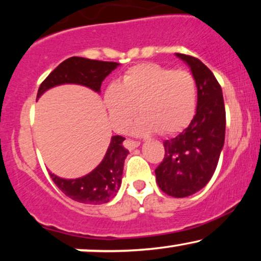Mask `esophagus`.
I'll use <instances>...</instances> for the list:
<instances>
[{
    "label": "esophagus",
    "instance_id": "obj_1",
    "mask_svg": "<svg viewBox=\"0 0 261 261\" xmlns=\"http://www.w3.org/2000/svg\"><path fill=\"white\" fill-rule=\"evenodd\" d=\"M124 146H125V148L128 149V151H133V149L139 147L140 142L139 141H134V140H125Z\"/></svg>",
    "mask_w": 261,
    "mask_h": 261
}]
</instances>
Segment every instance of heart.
<instances>
[{
    "label": "heart",
    "instance_id": "obj_1",
    "mask_svg": "<svg viewBox=\"0 0 261 261\" xmlns=\"http://www.w3.org/2000/svg\"><path fill=\"white\" fill-rule=\"evenodd\" d=\"M103 99L115 130H126L140 109L142 115L131 127L133 134L174 135L195 115L196 83L188 71L148 62L128 68L120 83H110Z\"/></svg>",
    "mask_w": 261,
    "mask_h": 261
}]
</instances>
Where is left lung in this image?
Wrapping results in <instances>:
<instances>
[{"label":"left lung","mask_w":261,"mask_h":261,"mask_svg":"<svg viewBox=\"0 0 261 261\" xmlns=\"http://www.w3.org/2000/svg\"><path fill=\"white\" fill-rule=\"evenodd\" d=\"M175 56L190 67L195 80L196 113L182 133L164 141V160L154 173L163 193L187 197L201 190L216 170L224 145L226 110L222 89L207 66L193 56Z\"/></svg>","instance_id":"1"}]
</instances>
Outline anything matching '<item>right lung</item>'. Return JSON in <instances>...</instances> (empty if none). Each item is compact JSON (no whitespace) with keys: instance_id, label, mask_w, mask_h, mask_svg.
I'll return each instance as SVG.
<instances>
[{"instance_id":"obj_1","label":"right lung","mask_w":261,"mask_h":261,"mask_svg":"<svg viewBox=\"0 0 261 261\" xmlns=\"http://www.w3.org/2000/svg\"><path fill=\"white\" fill-rule=\"evenodd\" d=\"M119 65L118 62L98 61L77 56L65 60L39 87L37 100L47 89L61 85L85 86L100 93L101 82ZM124 140L119 135L112 136L104 158L88 174L76 179H65L50 172V176L56 187L74 201L88 205L109 202L121 185L124 162L128 154L127 149L122 147Z\"/></svg>"}]
</instances>
